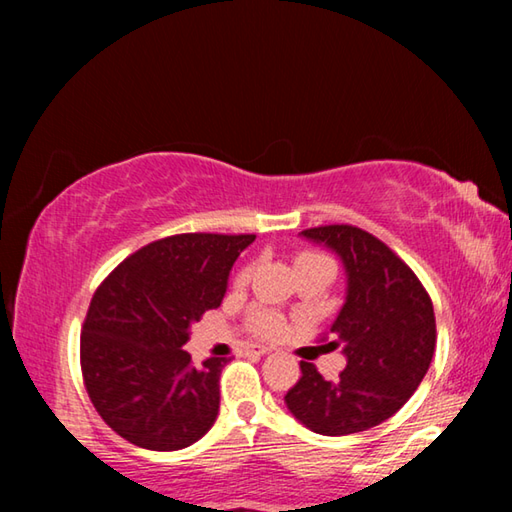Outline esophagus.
<instances>
[{
	"instance_id": "esophagus-1",
	"label": "esophagus",
	"mask_w": 512,
	"mask_h": 512,
	"mask_svg": "<svg viewBox=\"0 0 512 512\" xmlns=\"http://www.w3.org/2000/svg\"><path fill=\"white\" fill-rule=\"evenodd\" d=\"M246 352L248 354H257V357H264V354L271 352V348H266V345H250Z\"/></svg>"
}]
</instances>
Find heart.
<instances>
[{"mask_svg": "<svg viewBox=\"0 0 512 512\" xmlns=\"http://www.w3.org/2000/svg\"><path fill=\"white\" fill-rule=\"evenodd\" d=\"M305 264H329V259L323 253H316V250H300L296 255V268ZM248 282V271H239L235 277L237 287H244ZM284 329V320L280 314H275L271 309H257L253 314V332L262 339H275L280 336Z\"/></svg>", "mask_w": 512, "mask_h": 512, "instance_id": "obj_1", "label": "heart"}]
</instances>
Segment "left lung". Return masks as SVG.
<instances>
[{"instance_id": "8db88e82", "label": "left lung", "mask_w": 512, "mask_h": 512, "mask_svg": "<svg viewBox=\"0 0 512 512\" xmlns=\"http://www.w3.org/2000/svg\"><path fill=\"white\" fill-rule=\"evenodd\" d=\"M332 248L348 273V296L329 327L348 366L327 381L314 363L284 395L289 411L323 436L377 427L409 402L436 350V316L427 289L384 241L348 223L302 230ZM320 341H327L323 336Z\"/></svg>"}]
</instances>
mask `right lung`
Here are the masks:
<instances>
[{"label": "right lung", "mask_w": 512, "mask_h": 512, "mask_svg": "<svg viewBox=\"0 0 512 512\" xmlns=\"http://www.w3.org/2000/svg\"><path fill=\"white\" fill-rule=\"evenodd\" d=\"M255 235L185 232L126 257L94 291L81 336L90 402L128 443L173 452L201 440L219 415L230 359L196 368L189 327L221 305L228 275Z\"/></svg>", "instance_id": "right-lung-1"}]
</instances>
